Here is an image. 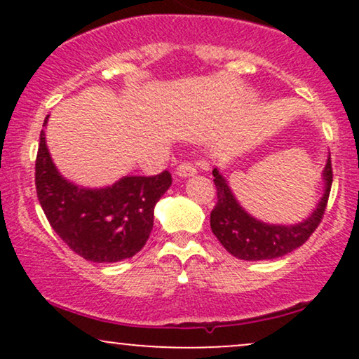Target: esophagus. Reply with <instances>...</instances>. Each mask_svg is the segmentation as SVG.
<instances>
[{"label":"esophagus","mask_w":359,"mask_h":359,"mask_svg":"<svg viewBox=\"0 0 359 359\" xmlns=\"http://www.w3.org/2000/svg\"><path fill=\"white\" fill-rule=\"evenodd\" d=\"M175 175L182 177V179H185V177L196 175V167H194L192 163H189V162H180L175 168Z\"/></svg>","instance_id":"obj_1"}]
</instances>
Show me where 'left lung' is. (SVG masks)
Listing matches in <instances>:
<instances>
[{"label":"left lung","mask_w":359,"mask_h":359,"mask_svg":"<svg viewBox=\"0 0 359 359\" xmlns=\"http://www.w3.org/2000/svg\"><path fill=\"white\" fill-rule=\"evenodd\" d=\"M212 175L217 191V204L211 212L214 236L219 240L226 251L240 259L246 262L273 259L302 246L323 219L332 185L331 154L323 170V197L314 211L306 219L295 224H271L251 216L236 199L224 175L217 168H214Z\"/></svg>","instance_id":"8db88e82"}]
</instances>
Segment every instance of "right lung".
<instances>
[{
    "label": "right lung",
    "mask_w": 359,
    "mask_h": 359,
    "mask_svg": "<svg viewBox=\"0 0 359 359\" xmlns=\"http://www.w3.org/2000/svg\"><path fill=\"white\" fill-rule=\"evenodd\" d=\"M43 121L35 162L36 196L62 241L84 259L114 263L145 246L154 209L172 185L168 172L155 177L125 175L106 187H84L60 174L45 140Z\"/></svg>",
    "instance_id": "right-lung-1"
}]
</instances>
